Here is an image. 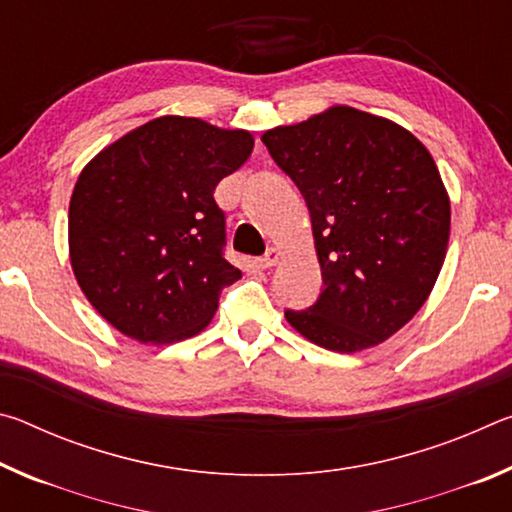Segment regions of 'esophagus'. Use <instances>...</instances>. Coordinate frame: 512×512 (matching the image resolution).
<instances>
[{"instance_id": "esophagus-1", "label": "esophagus", "mask_w": 512, "mask_h": 512, "mask_svg": "<svg viewBox=\"0 0 512 512\" xmlns=\"http://www.w3.org/2000/svg\"><path fill=\"white\" fill-rule=\"evenodd\" d=\"M280 259H282L280 248H268V253L264 257L257 259V264L262 266V268H273L277 262H280Z\"/></svg>"}]
</instances>
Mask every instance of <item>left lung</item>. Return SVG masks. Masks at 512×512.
<instances>
[{
	"mask_svg": "<svg viewBox=\"0 0 512 512\" xmlns=\"http://www.w3.org/2000/svg\"><path fill=\"white\" fill-rule=\"evenodd\" d=\"M305 196L323 291L284 311L332 352L384 343L418 314L445 262L452 205L418 137L386 117L332 106L262 135Z\"/></svg>",
	"mask_w": 512,
	"mask_h": 512,
	"instance_id": "left-lung-1",
	"label": "left lung"
}]
</instances>
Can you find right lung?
<instances>
[{
    "label": "right lung",
    "mask_w": 512,
    "mask_h": 512,
    "mask_svg": "<svg viewBox=\"0 0 512 512\" xmlns=\"http://www.w3.org/2000/svg\"><path fill=\"white\" fill-rule=\"evenodd\" d=\"M253 144L241 128L164 115L83 167L69 201V262L90 305L128 339H192L241 277L223 257L214 189Z\"/></svg>",
    "instance_id": "1"
}]
</instances>
